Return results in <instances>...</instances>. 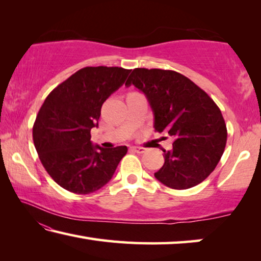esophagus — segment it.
<instances>
[{
	"mask_svg": "<svg viewBox=\"0 0 261 261\" xmlns=\"http://www.w3.org/2000/svg\"><path fill=\"white\" fill-rule=\"evenodd\" d=\"M131 148H132V151H135L137 153H145V152L147 151V148L140 147V146H134V147H131Z\"/></svg>",
	"mask_w": 261,
	"mask_h": 261,
	"instance_id": "34e87169",
	"label": "esophagus"
}]
</instances>
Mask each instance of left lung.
I'll use <instances>...</instances> for the list:
<instances>
[{
	"mask_svg": "<svg viewBox=\"0 0 261 261\" xmlns=\"http://www.w3.org/2000/svg\"><path fill=\"white\" fill-rule=\"evenodd\" d=\"M146 95L154 114V129L174 139L163 149L165 165L154 176L166 187L185 190L208 177L227 143V126L211 96L188 77L173 70L137 68L126 86Z\"/></svg>",
	"mask_w": 261,
	"mask_h": 261,
	"instance_id": "8db88e82",
	"label": "left lung"
}]
</instances>
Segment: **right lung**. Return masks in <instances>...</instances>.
<instances>
[{
  "instance_id": "add662e5",
  "label": "right lung",
  "mask_w": 261,
  "mask_h": 261,
  "mask_svg": "<svg viewBox=\"0 0 261 261\" xmlns=\"http://www.w3.org/2000/svg\"><path fill=\"white\" fill-rule=\"evenodd\" d=\"M130 71L86 67L48 94L35 118L33 141L42 166L60 187L88 194L112 179L127 147L93 146L91 129L98 126L103 102L124 84Z\"/></svg>"
}]
</instances>
